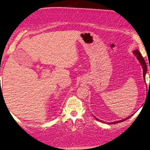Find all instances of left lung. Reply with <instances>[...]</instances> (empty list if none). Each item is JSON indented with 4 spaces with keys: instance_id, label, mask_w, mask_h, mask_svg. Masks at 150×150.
I'll return each mask as SVG.
<instances>
[{
    "instance_id": "8db88e82",
    "label": "left lung",
    "mask_w": 150,
    "mask_h": 150,
    "mask_svg": "<svg viewBox=\"0 0 150 150\" xmlns=\"http://www.w3.org/2000/svg\"><path fill=\"white\" fill-rule=\"evenodd\" d=\"M133 54H134L135 56H137V59L139 60V62L140 63V64L142 65V68H143V77H144V82H146V73L147 72V66H146V62L145 60H144V59L143 58L142 56V54H140V52H139V50H134L133 51ZM132 115L129 116V117H127L126 119H122V120H121V121H115V122H108V124H116V123H119V122H122L124 121L125 120H127V119H128L129 118H130V117H131ZM96 120L98 121H100V119H98L96 117Z\"/></svg>"
}]
</instances>
